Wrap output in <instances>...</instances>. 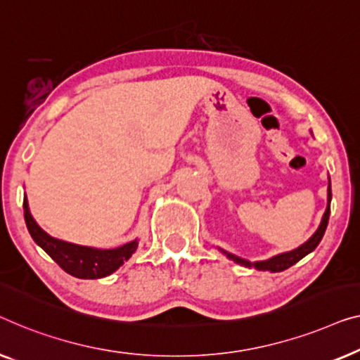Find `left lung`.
<instances>
[{
  "instance_id": "8db88e82",
  "label": "left lung",
  "mask_w": 360,
  "mask_h": 360,
  "mask_svg": "<svg viewBox=\"0 0 360 360\" xmlns=\"http://www.w3.org/2000/svg\"><path fill=\"white\" fill-rule=\"evenodd\" d=\"M330 204H331V181L328 182V207H326V212L325 215H323L321 219V224L318 226V230L313 233V236L310 240L303 243L302 246L295 248V250L292 251H287V252H282V255H277V256H272L271 259H266V261H256V262H251L248 259H243V257H238L235 255H231V252H226L224 250H220L224 255H226V257L231 261H235L236 264H241V266H246V267H256L257 271H271V272H282L288 269V267L295 264L302 259V257H305L307 255H310V252L315 250V248L320 245L323 235H325L326 231V226H328V220H330Z\"/></svg>"
}]
</instances>
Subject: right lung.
Listing matches in <instances>:
<instances>
[{"label":"right lung","mask_w":360,"mask_h":360,"mask_svg":"<svg viewBox=\"0 0 360 360\" xmlns=\"http://www.w3.org/2000/svg\"><path fill=\"white\" fill-rule=\"evenodd\" d=\"M24 219L32 240L62 267L70 276L78 279H101L110 276L119 269L125 261H129L136 251L139 241L125 243L124 246L114 250H98V248L73 245V243L57 240L45 233L29 212L27 199L24 197Z\"/></svg>","instance_id":"1"}]
</instances>
